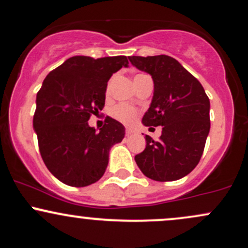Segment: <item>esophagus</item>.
<instances>
[{"instance_id":"esophagus-1","label":"esophagus","mask_w":248,"mask_h":248,"mask_svg":"<svg viewBox=\"0 0 248 248\" xmlns=\"http://www.w3.org/2000/svg\"><path fill=\"white\" fill-rule=\"evenodd\" d=\"M133 134V129H126V135H131Z\"/></svg>"}]
</instances>
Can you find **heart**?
<instances>
[{
  "label": "heart",
  "instance_id": "1",
  "mask_svg": "<svg viewBox=\"0 0 248 248\" xmlns=\"http://www.w3.org/2000/svg\"><path fill=\"white\" fill-rule=\"evenodd\" d=\"M111 115L115 117L116 120L121 121L122 124H132L137 117L138 113L134 108L127 106V104H117L111 110Z\"/></svg>",
  "mask_w": 248,
  "mask_h": 248
}]
</instances>
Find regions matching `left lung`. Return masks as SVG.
Listing matches in <instances>:
<instances>
[{
    "label": "left lung",
    "instance_id": "8db88e82",
    "mask_svg": "<svg viewBox=\"0 0 248 248\" xmlns=\"http://www.w3.org/2000/svg\"><path fill=\"white\" fill-rule=\"evenodd\" d=\"M155 83L145 126H163L158 141L146 135V148L135 155L142 173L158 182L177 181L199 164L210 129V102L202 84L172 57H128Z\"/></svg>",
    "mask_w": 248,
    "mask_h": 248
}]
</instances>
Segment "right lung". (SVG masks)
Listing matches in <instances>:
<instances>
[{
    "label": "right lung",
    "instance_id": "add662e5",
    "mask_svg": "<svg viewBox=\"0 0 248 248\" xmlns=\"http://www.w3.org/2000/svg\"><path fill=\"white\" fill-rule=\"evenodd\" d=\"M122 66H128L126 56L71 57L49 72L36 93L33 128L41 158L66 186L96 183L106 172L110 147L124 138L122 124L109 116L98 133L88 124L103 109L107 83Z\"/></svg>",
    "mask_w": 248,
    "mask_h": 248
}]
</instances>
